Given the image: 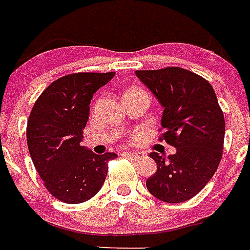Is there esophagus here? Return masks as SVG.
<instances>
[{
	"instance_id": "34e87169",
	"label": "esophagus",
	"mask_w": 250,
	"mask_h": 250,
	"mask_svg": "<svg viewBox=\"0 0 250 250\" xmlns=\"http://www.w3.org/2000/svg\"><path fill=\"white\" fill-rule=\"evenodd\" d=\"M124 156L130 157L133 160H143L145 159V155L143 153H137V152H124Z\"/></svg>"
}]
</instances>
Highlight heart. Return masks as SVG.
<instances>
[{
  "instance_id": "1",
  "label": "heart",
  "mask_w": 250,
  "mask_h": 250,
  "mask_svg": "<svg viewBox=\"0 0 250 250\" xmlns=\"http://www.w3.org/2000/svg\"><path fill=\"white\" fill-rule=\"evenodd\" d=\"M135 91H141V89H130V90L126 91V94L127 93H135Z\"/></svg>"
}]
</instances>
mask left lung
Masks as SVG:
<instances>
[{"label":"left lung","instance_id":"left-lung-1","mask_svg":"<svg viewBox=\"0 0 250 250\" xmlns=\"http://www.w3.org/2000/svg\"><path fill=\"white\" fill-rule=\"evenodd\" d=\"M164 107L160 141L177 148L170 156L151 152L156 173L146 186L164 203H183L204 188L223 152L225 117L213 86L181 67L135 71Z\"/></svg>","mask_w":250,"mask_h":250}]
</instances>
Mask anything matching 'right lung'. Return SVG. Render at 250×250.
<instances>
[{"label": "right lung", "instance_id": "1", "mask_svg": "<svg viewBox=\"0 0 250 250\" xmlns=\"http://www.w3.org/2000/svg\"><path fill=\"white\" fill-rule=\"evenodd\" d=\"M115 72H77L63 76L41 93L27 123V143L46 189L67 204L89 200L104 183L108 161L117 155H95L81 146L94 93Z\"/></svg>", "mask_w": 250, "mask_h": 250}]
</instances>
